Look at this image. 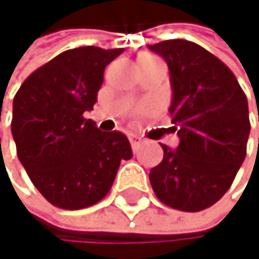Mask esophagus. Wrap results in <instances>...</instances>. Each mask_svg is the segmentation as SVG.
<instances>
[{
  "instance_id": "34e87169",
  "label": "esophagus",
  "mask_w": 259,
  "mask_h": 259,
  "mask_svg": "<svg viewBox=\"0 0 259 259\" xmlns=\"http://www.w3.org/2000/svg\"><path fill=\"white\" fill-rule=\"evenodd\" d=\"M128 141H131V146H132L134 150H137L140 147V144L143 143V140L140 137H137V135H131V137H128Z\"/></svg>"
}]
</instances>
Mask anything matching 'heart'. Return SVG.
<instances>
[{"mask_svg":"<svg viewBox=\"0 0 259 259\" xmlns=\"http://www.w3.org/2000/svg\"><path fill=\"white\" fill-rule=\"evenodd\" d=\"M147 58H152V55H149V53H141L140 57H138V61H140V60H147Z\"/></svg>","mask_w":259,"mask_h":259,"instance_id":"obj_1","label":"heart"}]
</instances>
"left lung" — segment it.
<instances>
[{
    "mask_svg": "<svg viewBox=\"0 0 259 259\" xmlns=\"http://www.w3.org/2000/svg\"><path fill=\"white\" fill-rule=\"evenodd\" d=\"M170 70L169 109L180 144H161L162 161L149 174L156 198L177 210L199 212L230 189L246 158L250 132L247 98L233 72L187 39L149 46ZM259 119V112H258Z\"/></svg>",
    "mask_w": 259,
    "mask_h": 259,
    "instance_id": "1",
    "label": "left lung"
}]
</instances>
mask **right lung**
<instances>
[{
  "label": "right lung",
  "mask_w": 259,
  "mask_h": 259,
  "mask_svg": "<svg viewBox=\"0 0 259 259\" xmlns=\"http://www.w3.org/2000/svg\"><path fill=\"white\" fill-rule=\"evenodd\" d=\"M122 49L84 46L38 67L13 98L16 155L55 207L79 210L101 201L122 159L132 158L121 132H101L84 116L97 103L104 69Z\"/></svg>",
  "instance_id": "obj_1"
}]
</instances>
